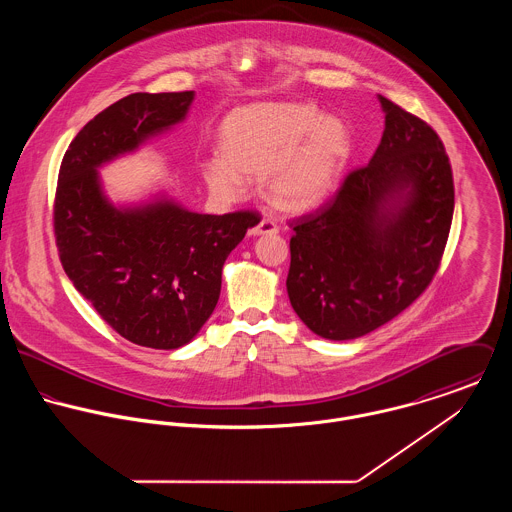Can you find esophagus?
Returning a JSON list of instances; mask_svg holds the SVG:
<instances>
[{
	"mask_svg": "<svg viewBox=\"0 0 512 512\" xmlns=\"http://www.w3.org/2000/svg\"><path fill=\"white\" fill-rule=\"evenodd\" d=\"M278 224L274 222V220H260L256 226H252L250 228V234H254V236H260V234H278Z\"/></svg>",
	"mask_w": 512,
	"mask_h": 512,
	"instance_id": "34e87169",
	"label": "esophagus"
}]
</instances>
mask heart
Wrapping results in <instances>:
<instances>
[{
	"label": "heart",
	"instance_id": "heart-1",
	"mask_svg": "<svg viewBox=\"0 0 512 512\" xmlns=\"http://www.w3.org/2000/svg\"><path fill=\"white\" fill-rule=\"evenodd\" d=\"M220 159L205 165V181L224 199L246 191L260 173L262 197L276 209L301 213L337 187L353 153L347 124L301 102H256L232 110L219 128Z\"/></svg>",
	"mask_w": 512,
	"mask_h": 512
}]
</instances>
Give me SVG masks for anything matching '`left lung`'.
Wrapping results in <instances>:
<instances>
[{"label":"left lung","mask_w":512,"mask_h":512,"mask_svg":"<svg viewBox=\"0 0 512 512\" xmlns=\"http://www.w3.org/2000/svg\"><path fill=\"white\" fill-rule=\"evenodd\" d=\"M384 134L331 201L292 220L288 295L319 337L357 339L430 286L453 219V173L438 134L384 96Z\"/></svg>","instance_id":"obj_1"}]
</instances>
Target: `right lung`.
I'll return each instance as SVG.
<instances>
[{"instance_id": "obj_1", "label": "right lung", "mask_w": 512, "mask_h": 512, "mask_svg": "<svg viewBox=\"0 0 512 512\" xmlns=\"http://www.w3.org/2000/svg\"><path fill=\"white\" fill-rule=\"evenodd\" d=\"M195 92L130 94L94 116L67 149L55 195V238L74 288L124 339L187 345L211 317L222 266L258 213H191L171 199L118 209L98 167L185 120Z\"/></svg>"}]
</instances>
